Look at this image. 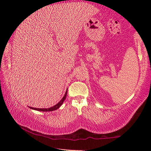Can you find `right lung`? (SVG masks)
Wrapping results in <instances>:
<instances>
[{
    "label": "right lung",
    "mask_w": 151,
    "mask_h": 151,
    "mask_svg": "<svg viewBox=\"0 0 151 151\" xmlns=\"http://www.w3.org/2000/svg\"><path fill=\"white\" fill-rule=\"evenodd\" d=\"M66 94H67V90H66V93L65 94V95L63 97V99H61V100L58 102V103L55 104V106H53L52 107H50V108H48V109H37V108H33V107H30L29 106L30 109H31L32 110H35V111H43V112H48V111H55V110L58 109V108H60V106L62 105L63 102L65 101L66 97Z\"/></svg>",
    "instance_id": "1"
}]
</instances>
